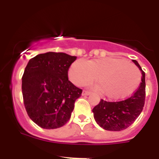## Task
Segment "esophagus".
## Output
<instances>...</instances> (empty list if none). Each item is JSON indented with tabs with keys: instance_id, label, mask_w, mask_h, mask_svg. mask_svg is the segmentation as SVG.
Returning a JSON list of instances; mask_svg holds the SVG:
<instances>
[{
	"instance_id": "34e87169",
	"label": "esophagus",
	"mask_w": 159,
	"mask_h": 159,
	"mask_svg": "<svg viewBox=\"0 0 159 159\" xmlns=\"http://www.w3.org/2000/svg\"><path fill=\"white\" fill-rule=\"evenodd\" d=\"M90 93H91V92L88 91V90H83L82 92L83 96H88V95H89Z\"/></svg>"
}]
</instances>
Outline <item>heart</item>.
I'll return each mask as SVG.
<instances>
[{
  "instance_id": "1",
  "label": "heart",
  "mask_w": 159,
  "mask_h": 159,
  "mask_svg": "<svg viewBox=\"0 0 159 159\" xmlns=\"http://www.w3.org/2000/svg\"><path fill=\"white\" fill-rule=\"evenodd\" d=\"M70 80L78 86H83L95 79L96 89L111 100L132 94L140 84L141 75L129 62L115 58H102L85 63L77 60L68 71Z\"/></svg>"
}]
</instances>
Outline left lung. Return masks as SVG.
<instances>
[{
  "label": "left lung",
  "mask_w": 159,
  "mask_h": 159,
  "mask_svg": "<svg viewBox=\"0 0 159 159\" xmlns=\"http://www.w3.org/2000/svg\"><path fill=\"white\" fill-rule=\"evenodd\" d=\"M133 63L142 73L141 82L132 96L123 100L107 102L101 100L93 109L97 124L109 131H121L129 127L143 111L145 103V73L136 60Z\"/></svg>",
  "instance_id": "left-lung-1"
}]
</instances>
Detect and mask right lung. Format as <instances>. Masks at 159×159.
I'll use <instances>...</instances> for the list:
<instances>
[{
    "label": "right lung",
    "instance_id": "add662e5",
    "mask_svg": "<svg viewBox=\"0 0 159 159\" xmlns=\"http://www.w3.org/2000/svg\"><path fill=\"white\" fill-rule=\"evenodd\" d=\"M63 52H49L30 59L22 78L23 103L28 116L43 129H57L70 120L82 89L68 80L76 59Z\"/></svg>",
    "mask_w": 159,
    "mask_h": 159
}]
</instances>
